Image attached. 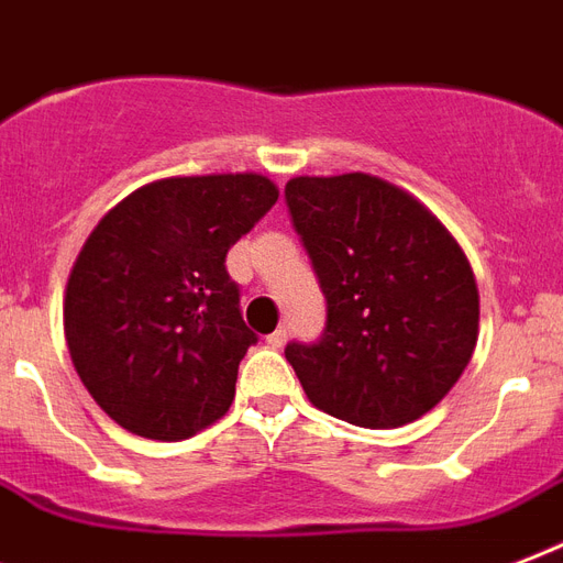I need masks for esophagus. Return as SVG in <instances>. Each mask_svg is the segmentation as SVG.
Returning a JSON list of instances; mask_svg holds the SVG:
<instances>
[{"mask_svg": "<svg viewBox=\"0 0 563 563\" xmlns=\"http://www.w3.org/2000/svg\"><path fill=\"white\" fill-rule=\"evenodd\" d=\"M285 341H287V329H285V325H278V329L273 331V334H267V346H273V350H278V346H285Z\"/></svg>", "mask_w": 563, "mask_h": 563, "instance_id": "esophagus-1", "label": "esophagus"}]
</instances>
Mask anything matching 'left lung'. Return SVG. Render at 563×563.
Segmentation results:
<instances>
[{
	"label": "left lung",
	"mask_w": 563,
	"mask_h": 563,
	"mask_svg": "<svg viewBox=\"0 0 563 563\" xmlns=\"http://www.w3.org/2000/svg\"><path fill=\"white\" fill-rule=\"evenodd\" d=\"M325 296V329L285 358L320 411L364 429L413 422L473 358L478 290L455 238L413 196L367 173L285 187Z\"/></svg>",
	"instance_id": "left-lung-1"
}]
</instances>
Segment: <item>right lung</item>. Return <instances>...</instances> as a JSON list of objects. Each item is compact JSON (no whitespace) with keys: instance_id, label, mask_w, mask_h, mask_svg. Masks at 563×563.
I'll use <instances>...</instances> for the list:
<instances>
[{"instance_id":"right-lung-1","label":"right lung","mask_w":563,"mask_h":563,"mask_svg":"<svg viewBox=\"0 0 563 563\" xmlns=\"http://www.w3.org/2000/svg\"><path fill=\"white\" fill-rule=\"evenodd\" d=\"M255 173L164 178L104 213L69 273V358L96 405L150 440H185L229 411L258 334L225 255L276 205Z\"/></svg>"}]
</instances>
